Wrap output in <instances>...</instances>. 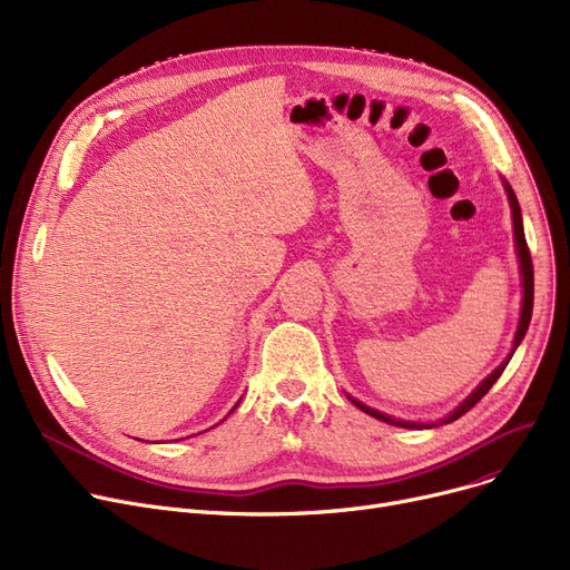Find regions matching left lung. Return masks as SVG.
<instances>
[{
    "mask_svg": "<svg viewBox=\"0 0 570 570\" xmlns=\"http://www.w3.org/2000/svg\"><path fill=\"white\" fill-rule=\"evenodd\" d=\"M503 187H505V194H508V203H511V213H513V230H515V247H518V258H520V275H522V293H524V297H522V312H520V323H518V333H515V340H513V351H511V355L505 357V361L481 383L475 387V391L451 413V415H445L443 421H439V423H409V421H397V417H391V415H385V413H381V411H376V409H372V406H367V404H363V402H357V400H353V397H348L357 409L361 411H365L367 415H374L376 421H383V423H387V425H397V428H406V430H425V428H436V425H445V423H453V421H458L460 415H464L469 409H473L478 402H481L485 395H488V391L490 387L497 383V379L503 374V370H505V365H508V361H511L513 357V353H515V348L520 346V342L524 340V335H527V327H529V321H531V312H533V265H531V254H529V247H527V239H524V226H522V213H520V203H518V196H515V191L511 189V185L505 183L503 179Z\"/></svg>",
    "mask_w": 570,
    "mask_h": 570,
    "instance_id": "1",
    "label": "left lung"
}]
</instances>
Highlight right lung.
Segmentation results:
<instances>
[{"mask_svg": "<svg viewBox=\"0 0 570 570\" xmlns=\"http://www.w3.org/2000/svg\"><path fill=\"white\" fill-rule=\"evenodd\" d=\"M237 404H239V402H237ZM237 404H235V406H233V411H235V409H237ZM233 411H230V413H233Z\"/></svg>", "mask_w": 570, "mask_h": 570, "instance_id": "1", "label": "right lung"}]
</instances>
